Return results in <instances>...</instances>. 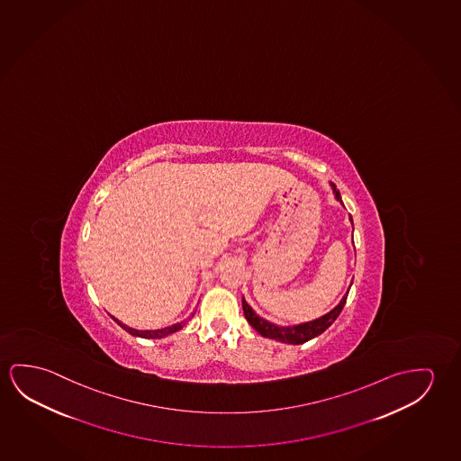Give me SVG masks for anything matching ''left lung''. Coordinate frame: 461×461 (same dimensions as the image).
<instances>
[{
	"label": "left lung",
	"instance_id": "8db88e82",
	"mask_svg": "<svg viewBox=\"0 0 461 461\" xmlns=\"http://www.w3.org/2000/svg\"><path fill=\"white\" fill-rule=\"evenodd\" d=\"M335 192V196L340 201V193ZM353 221V219H351ZM349 292V291H348ZM348 292L345 297L341 298L340 303L333 308L332 312H327L322 318L312 321V322H306V324H300L295 327H277L275 324H271L265 319L258 318L254 310L246 303V300L242 298V310H244V316L248 319L249 324L256 329L257 332L267 337V339H275V340L283 341V343H292V345H300V343H305V341L312 340L314 337H318L321 333L326 330L327 327H330L333 321L339 318L343 306L347 303Z\"/></svg>",
	"mask_w": 461,
	"mask_h": 461
}]
</instances>
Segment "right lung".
<instances>
[{
    "instance_id": "obj_1",
    "label": "right lung",
    "mask_w": 461,
    "mask_h": 461,
    "mask_svg": "<svg viewBox=\"0 0 461 461\" xmlns=\"http://www.w3.org/2000/svg\"><path fill=\"white\" fill-rule=\"evenodd\" d=\"M114 321H116L126 332L131 333V335H135V337H142V339H163L166 335L177 332V330H180V329L184 327V322H178V324H174V326L164 327V329H158V330H137V329H131V327L124 326L118 319H114Z\"/></svg>"
}]
</instances>
